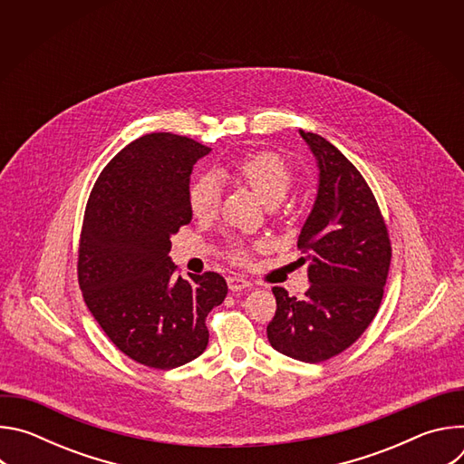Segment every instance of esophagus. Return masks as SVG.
I'll return each instance as SVG.
<instances>
[{
	"mask_svg": "<svg viewBox=\"0 0 464 464\" xmlns=\"http://www.w3.org/2000/svg\"><path fill=\"white\" fill-rule=\"evenodd\" d=\"M227 285H229V290L231 292H240V290H246V288H251V283L240 276H233V277H227Z\"/></svg>",
	"mask_w": 464,
	"mask_h": 464,
	"instance_id": "esophagus-1",
	"label": "esophagus"
}]
</instances>
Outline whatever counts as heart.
<instances>
[{"instance_id":"1","label":"heart","mask_w":464,"mask_h":464,"mask_svg":"<svg viewBox=\"0 0 464 464\" xmlns=\"http://www.w3.org/2000/svg\"><path fill=\"white\" fill-rule=\"evenodd\" d=\"M218 176H233L240 179L258 202L277 206L288 194L294 174L290 165L276 152H253L218 169ZM188 209L198 218L213 217L220 204V187L213 174L196 176L187 188ZM231 258L246 260V247L240 242L229 246Z\"/></svg>"}]
</instances>
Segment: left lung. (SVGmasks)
<instances>
[{
  "label": "left lung",
  "mask_w": 464,
  "mask_h": 464,
  "mask_svg": "<svg viewBox=\"0 0 464 464\" xmlns=\"http://www.w3.org/2000/svg\"><path fill=\"white\" fill-rule=\"evenodd\" d=\"M315 156L319 185L297 247L308 260L310 288L272 292L277 310L266 333L281 354L319 363L349 349L374 319L391 264L389 233L358 169L324 138L299 130Z\"/></svg>",
  "instance_id": "8db88e82"
}]
</instances>
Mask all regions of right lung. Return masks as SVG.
<instances>
[{"label": "right lung", "instance_id": "1", "mask_svg": "<svg viewBox=\"0 0 464 464\" xmlns=\"http://www.w3.org/2000/svg\"><path fill=\"white\" fill-rule=\"evenodd\" d=\"M211 149L176 134H149L101 172L82 222L79 285L111 343L138 363L169 371L209 343L208 314L227 295L217 272L176 276L170 237L192 220L187 188Z\"/></svg>", "mask_w": 464, "mask_h": 464}]
</instances>
